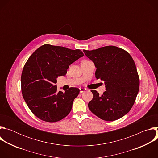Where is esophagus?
<instances>
[{"label": "esophagus", "mask_w": 158, "mask_h": 158, "mask_svg": "<svg viewBox=\"0 0 158 158\" xmlns=\"http://www.w3.org/2000/svg\"><path fill=\"white\" fill-rule=\"evenodd\" d=\"M79 90H80V93H82L83 92H85L86 91V89L83 88V87H80Z\"/></svg>", "instance_id": "obj_1"}]
</instances>
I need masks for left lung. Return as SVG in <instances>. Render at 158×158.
Instances as JSON below:
<instances>
[{
    "label": "left lung",
    "instance_id": "1",
    "mask_svg": "<svg viewBox=\"0 0 158 158\" xmlns=\"http://www.w3.org/2000/svg\"><path fill=\"white\" fill-rule=\"evenodd\" d=\"M96 67V77L106 85L99 95L92 90L93 98L88 107L100 119L112 121L120 119L131 110L139 89V77L136 65L125 50L108 46L94 50H84Z\"/></svg>",
    "mask_w": 158,
    "mask_h": 158
}]
</instances>
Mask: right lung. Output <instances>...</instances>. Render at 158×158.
I'll return each mask as SVG.
<instances>
[{
    "mask_svg": "<svg viewBox=\"0 0 158 158\" xmlns=\"http://www.w3.org/2000/svg\"><path fill=\"white\" fill-rule=\"evenodd\" d=\"M84 56L80 49L44 44L25 64L21 75V91L27 105L39 119L57 122L69 114L79 89L57 91L56 79L65 76L69 65Z\"/></svg>",
    "mask_w": 158,
    "mask_h": 158,
    "instance_id": "obj_1",
    "label": "right lung"
}]
</instances>
